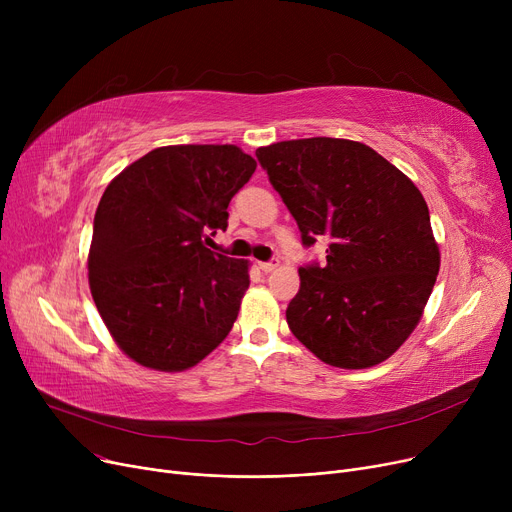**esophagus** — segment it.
Here are the masks:
<instances>
[{
    "label": "esophagus",
    "instance_id": "obj_1",
    "mask_svg": "<svg viewBox=\"0 0 512 512\" xmlns=\"http://www.w3.org/2000/svg\"><path fill=\"white\" fill-rule=\"evenodd\" d=\"M278 261H261L259 263V270L261 272H265V274H270V272H274V270H278Z\"/></svg>",
    "mask_w": 512,
    "mask_h": 512
}]
</instances>
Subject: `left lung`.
Here are the masks:
<instances>
[{"mask_svg":"<svg viewBox=\"0 0 512 512\" xmlns=\"http://www.w3.org/2000/svg\"><path fill=\"white\" fill-rule=\"evenodd\" d=\"M297 220L303 245L330 238L326 265L301 267L290 332L332 367L367 369L417 328L440 272L429 209L413 180L348 139H294L257 149Z\"/></svg>","mask_w":512,"mask_h":512,"instance_id":"left-lung-1","label":"left lung"}]
</instances>
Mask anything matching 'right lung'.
I'll list each match as a JSON object with an SVG mask.
<instances>
[{"instance_id":"add662e5","label":"right lung","mask_w":512,"mask_h":512,"mask_svg":"<svg viewBox=\"0 0 512 512\" xmlns=\"http://www.w3.org/2000/svg\"><path fill=\"white\" fill-rule=\"evenodd\" d=\"M257 161L236 145H168L132 161L99 201L89 286L120 351L147 369L186 371L230 334L249 259L205 247Z\"/></svg>"}]
</instances>
